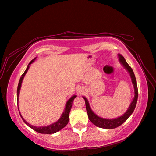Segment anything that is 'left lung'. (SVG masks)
<instances>
[{
	"label": "left lung",
	"instance_id": "left-lung-1",
	"mask_svg": "<svg viewBox=\"0 0 156 156\" xmlns=\"http://www.w3.org/2000/svg\"><path fill=\"white\" fill-rule=\"evenodd\" d=\"M118 56H119L120 62L122 63L124 67L127 69L129 73H130L132 83H133L134 86V89H135V96H134L133 101H132L128 110L126 111L125 114L122 115V116H120L119 118H115V119H105V118L98 117V116L96 115L91 111L90 107H89V102L87 101V100L86 99V98L83 97V98L84 99V101H85L86 110H87V112L89 120H90L92 123L94 124L95 125L100 128L109 129H115L116 127H118V126H120L122 124H123L126 120L128 119L129 116H130L132 114V113L133 112V111L135 109L136 106L137 100H138V86H137V82H136L135 75H134V73L133 72V70H132L131 67L129 65L128 63L126 62L125 58H124L121 54L118 55Z\"/></svg>",
	"mask_w": 156,
	"mask_h": 156
}]
</instances>
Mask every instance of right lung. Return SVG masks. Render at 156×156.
I'll return each instance as SVG.
<instances>
[{
  "mask_svg": "<svg viewBox=\"0 0 156 156\" xmlns=\"http://www.w3.org/2000/svg\"><path fill=\"white\" fill-rule=\"evenodd\" d=\"M34 60H35V58L33 59L30 63H29L27 69H26L25 72L23 73L22 76H21L20 78L19 83H18V88H17V101L18 102V96H19V92H20V87H21V83H22L23 78H24L25 73H27V72L29 69V67H30V65L31 64V63H32L34 61ZM76 97V95H75V96H73L69 100H68L67 104H66L65 109L64 112H63V113H62L61 118H60V119L57 121V122H54V124H52V125H50L49 126H38V127H37V126H32V125H30V124H29L28 122H26V121L24 120V118L22 117L21 114H20V115L21 118H22V119L23 120V121H24L26 125H27L30 128L34 129V131L38 132V133H44V134H51V133H56V132L61 130L62 128H64L65 126L67 125V123L69 122V112H70L71 108H72V103H73V100H74ZM19 113H20V112H19Z\"/></svg>",
  "mask_w": 156,
  "mask_h": 156,
  "instance_id": "1",
  "label": "right lung"
}]
</instances>
